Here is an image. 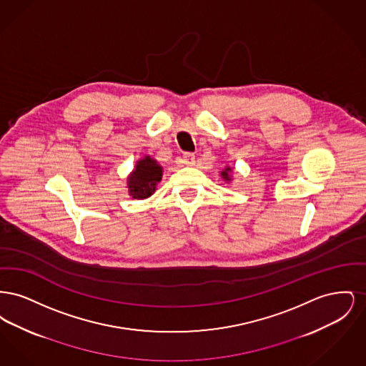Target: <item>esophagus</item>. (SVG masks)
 Returning <instances> with one entry per match:
<instances>
[{"mask_svg": "<svg viewBox=\"0 0 366 366\" xmlns=\"http://www.w3.org/2000/svg\"><path fill=\"white\" fill-rule=\"evenodd\" d=\"M194 155L193 154H184V157H182V163L185 164V166H194Z\"/></svg>", "mask_w": 366, "mask_h": 366, "instance_id": "34e87169", "label": "esophagus"}]
</instances>
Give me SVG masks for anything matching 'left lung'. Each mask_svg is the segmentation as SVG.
Returning <instances> with one entry per match:
<instances>
[{"label": "left lung", "mask_w": 366, "mask_h": 366, "mask_svg": "<svg viewBox=\"0 0 366 366\" xmlns=\"http://www.w3.org/2000/svg\"><path fill=\"white\" fill-rule=\"evenodd\" d=\"M219 174L222 177V179L227 182V184H230L232 181H233V177H232V167L230 166H227L222 172H219Z\"/></svg>", "instance_id": "obj_1"}]
</instances>
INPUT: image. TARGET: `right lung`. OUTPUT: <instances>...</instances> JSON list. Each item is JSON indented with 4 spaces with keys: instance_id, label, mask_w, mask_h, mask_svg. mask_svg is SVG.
I'll return each instance as SVG.
<instances>
[{
    "instance_id": "1",
    "label": "right lung",
    "mask_w": 366,
    "mask_h": 366,
    "mask_svg": "<svg viewBox=\"0 0 366 366\" xmlns=\"http://www.w3.org/2000/svg\"><path fill=\"white\" fill-rule=\"evenodd\" d=\"M163 167L157 159L145 155L136 162L134 169L127 175V189L132 199L144 200L151 197L162 181Z\"/></svg>"
}]
</instances>
